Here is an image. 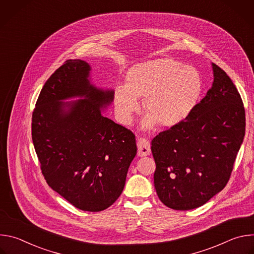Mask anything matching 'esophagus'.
Wrapping results in <instances>:
<instances>
[{
    "label": "esophagus",
    "mask_w": 254,
    "mask_h": 254,
    "mask_svg": "<svg viewBox=\"0 0 254 254\" xmlns=\"http://www.w3.org/2000/svg\"><path fill=\"white\" fill-rule=\"evenodd\" d=\"M136 144H137V154L139 157H146L151 154V144L148 139L138 137L136 140Z\"/></svg>",
    "instance_id": "34e87169"
}]
</instances>
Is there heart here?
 Wrapping results in <instances>:
<instances>
[{
	"instance_id": "obj_1",
	"label": "heart",
	"mask_w": 254,
	"mask_h": 254,
	"mask_svg": "<svg viewBox=\"0 0 254 254\" xmlns=\"http://www.w3.org/2000/svg\"><path fill=\"white\" fill-rule=\"evenodd\" d=\"M203 90L199 71L178 61L161 59L137 65L129 70L127 84L115 88V108L123 124L130 123L139 107L138 97L149 114L144 127L157 121L163 126H174L184 121L197 105Z\"/></svg>"
}]
</instances>
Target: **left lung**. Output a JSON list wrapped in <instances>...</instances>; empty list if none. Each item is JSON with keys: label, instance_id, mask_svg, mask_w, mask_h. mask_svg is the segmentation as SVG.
I'll use <instances>...</instances> for the list:
<instances>
[{"label": "left lung", "instance_id": "1", "mask_svg": "<svg viewBox=\"0 0 254 254\" xmlns=\"http://www.w3.org/2000/svg\"><path fill=\"white\" fill-rule=\"evenodd\" d=\"M213 83L193 112L152 140L155 188L174 210H191L226 186L245 134V111L226 72L212 63Z\"/></svg>", "mask_w": 254, "mask_h": 254}]
</instances>
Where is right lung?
<instances>
[{
	"mask_svg": "<svg viewBox=\"0 0 254 254\" xmlns=\"http://www.w3.org/2000/svg\"><path fill=\"white\" fill-rule=\"evenodd\" d=\"M90 71L86 61L69 59L49 77L33 112L32 139L49 187L98 212L121 196L136 144L130 130L102 115L115 91L96 87Z\"/></svg>",
	"mask_w": 254,
	"mask_h": 254,
	"instance_id": "obj_1",
	"label": "right lung"
}]
</instances>
